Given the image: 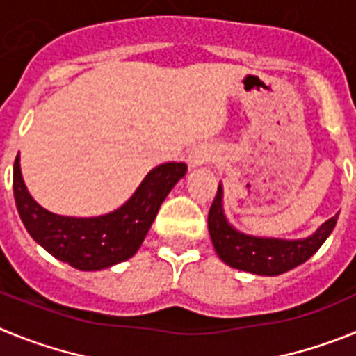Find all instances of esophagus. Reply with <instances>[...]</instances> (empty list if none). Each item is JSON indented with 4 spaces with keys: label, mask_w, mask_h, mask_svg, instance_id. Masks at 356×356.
Instances as JSON below:
<instances>
[{
    "label": "esophagus",
    "mask_w": 356,
    "mask_h": 356,
    "mask_svg": "<svg viewBox=\"0 0 356 356\" xmlns=\"http://www.w3.org/2000/svg\"><path fill=\"white\" fill-rule=\"evenodd\" d=\"M212 159H213V151L210 149V147H197V149H194L193 153H191L188 162H191L193 168H197V165H203V163L210 162Z\"/></svg>",
    "instance_id": "34e87169"
}]
</instances>
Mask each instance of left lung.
<instances>
[{
  "instance_id": "1",
  "label": "left lung",
  "mask_w": 356,
  "mask_h": 356,
  "mask_svg": "<svg viewBox=\"0 0 356 356\" xmlns=\"http://www.w3.org/2000/svg\"><path fill=\"white\" fill-rule=\"evenodd\" d=\"M337 216L321 225L316 234L298 241L285 238H264L241 234L226 221L222 212V187H217V194L209 212V232L216 253L225 264L234 269L262 276H276L291 271L307 262L330 237Z\"/></svg>"
}]
</instances>
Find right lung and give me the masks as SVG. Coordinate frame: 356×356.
Masks as SVG:
<instances>
[{
	"label": "right lung",
	"instance_id": "add662e5",
	"mask_svg": "<svg viewBox=\"0 0 356 356\" xmlns=\"http://www.w3.org/2000/svg\"><path fill=\"white\" fill-rule=\"evenodd\" d=\"M185 172L184 162L162 163L147 172L134 196L114 212L67 217L48 212L30 196L17 155L14 162L15 207L28 234L49 254L80 271H99L137 253L162 201Z\"/></svg>",
	"mask_w": 356,
	"mask_h": 356
}]
</instances>
